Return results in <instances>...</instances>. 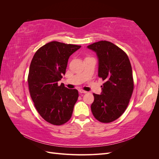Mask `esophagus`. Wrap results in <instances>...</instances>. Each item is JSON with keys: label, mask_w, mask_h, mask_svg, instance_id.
Here are the masks:
<instances>
[{"label": "esophagus", "mask_w": 159, "mask_h": 159, "mask_svg": "<svg viewBox=\"0 0 159 159\" xmlns=\"http://www.w3.org/2000/svg\"><path fill=\"white\" fill-rule=\"evenodd\" d=\"M78 91H79V92H80V93H87V91H84V90H83V89H79Z\"/></svg>", "instance_id": "obj_1"}]
</instances>
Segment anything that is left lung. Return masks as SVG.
Returning a JSON list of instances; mask_svg holds the SVG:
<instances>
[{"mask_svg":"<svg viewBox=\"0 0 159 159\" xmlns=\"http://www.w3.org/2000/svg\"><path fill=\"white\" fill-rule=\"evenodd\" d=\"M98 58V76L105 81L102 93H93L91 105L95 118L102 123L118 119L127 109L133 91L131 63L127 54L113 43L102 40L88 46Z\"/></svg>","mask_w":159,"mask_h":159,"instance_id":"left-lung-1","label":"left lung"}]
</instances>
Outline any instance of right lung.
I'll list each match as a JSON object with an SVG mask.
<instances>
[{"mask_svg": "<svg viewBox=\"0 0 159 159\" xmlns=\"http://www.w3.org/2000/svg\"><path fill=\"white\" fill-rule=\"evenodd\" d=\"M81 46L50 42L40 48L30 66L28 83L31 98L40 116L55 125L68 121L78 98L75 89L57 85L65 75L70 56Z\"/></svg>", "mask_w": 159, "mask_h": 159, "instance_id": "add662e5", "label": "right lung"}]
</instances>
